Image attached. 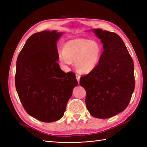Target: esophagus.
I'll use <instances>...</instances> for the list:
<instances>
[{
  "label": "esophagus",
  "instance_id": "1",
  "mask_svg": "<svg viewBox=\"0 0 147 147\" xmlns=\"http://www.w3.org/2000/svg\"><path fill=\"white\" fill-rule=\"evenodd\" d=\"M76 78H77V81H78V83H79V82H80V76L79 75L76 74Z\"/></svg>",
  "mask_w": 147,
  "mask_h": 147
}]
</instances>
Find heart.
Returning <instances> with one entry per match:
<instances>
[{
    "instance_id": "heart-1",
    "label": "heart",
    "mask_w": 147,
    "mask_h": 147,
    "mask_svg": "<svg viewBox=\"0 0 147 147\" xmlns=\"http://www.w3.org/2000/svg\"><path fill=\"white\" fill-rule=\"evenodd\" d=\"M63 51L59 53V61L69 65L75 62L78 72L89 74L94 70L102 55V47L96 41L85 38L70 40L64 43Z\"/></svg>"
}]
</instances>
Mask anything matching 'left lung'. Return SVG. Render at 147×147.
<instances>
[{
    "mask_svg": "<svg viewBox=\"0 0 147 147\" xmlns=\"http://www.w3.org/2000/svg\"><path fill=\"white\" fill-rule=\"evenodd\" d=\"M103 44L98 65L81 77L80 84L86 92L85 103L92 117L109 118L122 112L135 88L134 63L121 38L114 32L91 29Z\"/></svg>",
    "mask_w": 147,
    "mask_h": 147,
    "instance_id": "8db88e82",
    "label": "left lung"
}]
</instances>
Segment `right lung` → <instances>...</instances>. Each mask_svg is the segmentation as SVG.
Instances as JSON below:
<instances>
[{
  "label": "right lung",
  "mask_w": 147,
  "mask_h": 147,
  "mask_svg": "<svg viewBox=\"0 0 147 147\" xmlns=\"http://www.w3.org/2000/svg\"><path fill=\"white\" fill-rule=\"evenodd\" d=\"M63 32L44 30L28 39L16 61L15 86L23 107L29 115L45 123L63 117L73 89L75 74L65 73L57 61V42Z\"/></svg>",
  "instance_id": "add662e5"
}]
</instances>
